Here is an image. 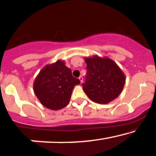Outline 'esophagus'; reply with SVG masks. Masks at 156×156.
<instances>
[{
    "label": "esophagus",
    "instance_id": "esophagus-1",
    "mask_svg": "<svg viewBox=\"0 0 156 156\" xmlns=\"http://www.w3.org/2000/svg\"><path fill=\"white\" fill-rule=\"evenodd\" d=\"M79 80H80V83H83V77L82 76H80V77H79Z\"/></svg>",
    "mask_w": 156,
    "mask_h": 156
}]
</instances>
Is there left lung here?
Returning a JSON list of instances; mask_svg holds the SVG:
<instances>
[{"mask_svg": "<svg viewBox=\"0 0 156 156\" xmlns=\"http://www.w3.org/2000/svg\"><path fill=\"white\" fill-rule=\"evenodd\" d=\"M85 59L87 74L82 85L89 99L99 104L116 99L125 83V76L119 67L108 57L94 56Z\"/></svg>", "mask_w": 156, "mask_h": 156, "instance_id": "obj_1", "label": "left lung"}]
</instances>
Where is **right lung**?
I'll use <instances>...</instances> for the list:
<instances>
[{
	"instance_id": "right-lung-1",
	"label": "right lung",
	"mask_w": 156,
	"mask_h": 156,
	"mask_svg": "<svg viewBox=\"0 0 156 156\" xmlns=\"http://www.w3.org/2000/svg\"><path fill=\"white\" fill-rule=\"evenodd\" d=\"M80 83L63 61L58 60L40 71L34 80V91L43 106L57 111L69 104L73 87Z\"/></svg>"
}]
</instances>
